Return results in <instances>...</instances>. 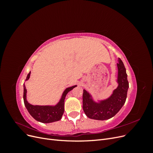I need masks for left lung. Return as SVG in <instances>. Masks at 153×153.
Instances as JSON below:
<instances>
[{"label": "left lung", "instance_id": "8db88e82", "mask_svg": "<svg viewBox=\"0 0 153 153\" xmlns=\"http://www.w3.org/2000/svg\"><path fill=\"white\" fill-rule=\"evenodd\" d=\"M117 67L119 86L110 98L101 103H96L90 98L89 94L84 90L83 110L88 117L101 121L108 119L114 117L123 107L126 100L129 83L126 68L121 59H119Z\"/></svg>", "mask_w": 153, "mask_h": 153}]
</instances>
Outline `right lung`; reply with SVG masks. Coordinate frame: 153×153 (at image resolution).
<instances>
[{"label":"right lung","mask_w":153,"mask_h":153,"mask_svg":"<svg viewBox=\"0 0 153 153\" xmlns=\"http://www.w3.org/2000/svg\"><path fill=\"white\" fill-rule=\"evenodd\" d=\"M30 72L27 75L26 80H27L30 77ZM76 85H74L71 87L67 88L64 91L62 94V98L59 103L55 106H34L29 104L26 100V93L27 89L25 84L24 85V101L27 110L29 111L30 114L33 117L36 121H40L44 123H49L55 121H59L61 119L64 111V100H65L66 96L68 93L69 91H71L73 88H75Z\"/></svg>","instance_id":"obj_1"}]
</instances>
